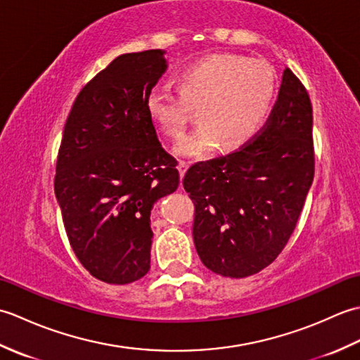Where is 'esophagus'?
Returning a JSON list of instances; mask_svg holds the SVG:
<instances>
[{
	"mask_svg": "<svg viewBox=\"0 0 360 360\" xmlns=\"http://www.w3.org/2000/svg\"><path fill=\"white\" fill-rule=\"evenodd\" d=\"M178 168H179V174H181V179H182V178H184L186 172H187V168H188V162H187V160H179Z\"/></svg>",
	"mask_w": 360,
	"mask_h": 360,
	"instance_id": "obj_1",
	"label": "esophagus"
}]
</instances>
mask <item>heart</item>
<instances>
[{"mask_svg":"<svg viewBox=\"0 0 360 360\" xmlns=\"http://www.w3.org/2000/svg\"><path fill=\"white\" fill-rule=\"evenodd\" d=\"M277 79L266 60L215 53L179 74V91L156 85L147 96V111L170 139L187 133L198 108L201 125L181 142V156H207L219 143L232 150L249 142L271 110Z\"/></svg>","mask_w":360,"mask_h":360,"instance_id":"heart-1","label":"heart"}]
</instances>
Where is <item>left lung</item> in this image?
Returning <instances> with one entry per match:
<instances>
[{
  "label": "left lung",
  "instance_id": "8db88e82",
  "mask_svg": "<svg viewBox=\"0 0 360 360\" xmlns=\"http://www.w3.org/2000/svg\"><path fill=\"white\" fill-rule=\"evenodd\" d=\"M314 167L311 98L286 68L263 128L229 155L192 165L182 179L204 266L231 278L269 266L294 232Z\"/></svg>",
  "mask_w": 360,
  "mask_h": 360
}]
</instances>
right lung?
<instances>
[{
	"label": "right lung",
	"mask_w": 360,
	"mask_h": 360,
	"mask_svg": "<svg viewBox=\"0 0 360 360\" xmlns=\"http://www.w3.org/2000/svg\"><path fill=\"white\" fill-rule=\"evenodd\" d=\"M167 70L164 52L124 53L82 88L58 148L57 201L75 257L97 280L127 285L150 271V213L179 186L147 96Z\"/></svg>",
	"instance_id": "add662e5"
}]
</instances>
